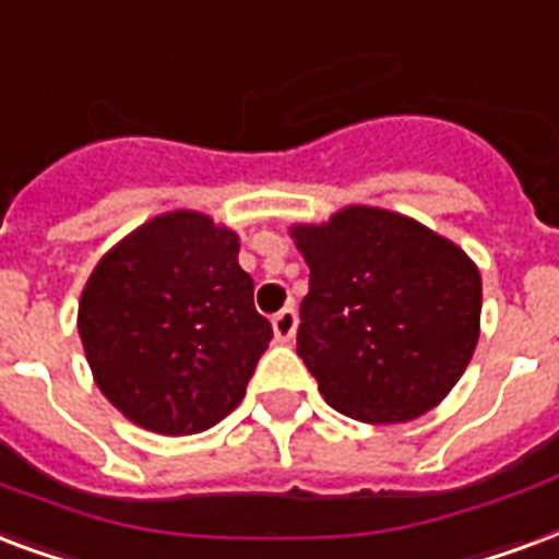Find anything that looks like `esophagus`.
I'll use <instances>...</instances> for the list:
<instances>
[{
    "label": "esophagus",
    "mask_w": 559,
    "mask_h": 559,
    "mask_svg": "<svg viewBox=\"0 0 559 559\" xmlns=\"http://www.w3.org/2000/svg\"><path fill=\"white\" fill-rule=\"evenodd\" d=\"M295 330H297V312L292 309V306L274 314L276 342H292V338H295Z\"/></svg>",
    "instance_id": "esophagus-1"
}]
</instances>
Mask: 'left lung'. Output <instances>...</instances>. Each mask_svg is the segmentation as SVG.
<instances>
[{"instance_id": "left-lung-1", "label": "left lung", "mask_w": 559, "mask_h": 559, "mask_svg": "<svg viewBox=\"0 0 559 559\" xmlns=\"http://www.w3.org/2000/svg\"><path fill=\"white\" fill-rule=\"evenodd\" d=\"M292 235L309 264L297 356L326 404L368 424L433 409L480 335L472 259L427 226L371 205Z\"/></svg>"}]
</instances>
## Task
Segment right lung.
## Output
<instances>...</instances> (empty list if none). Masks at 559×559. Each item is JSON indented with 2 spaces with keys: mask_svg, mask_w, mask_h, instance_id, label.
<instances>
[{
  "mask_svg": "<svg viewBox=\"0 0 559 559\" xmlns=\"http://www.w3.org/2000/svg\"><path fill=\"white\" fill-rule=\"evenodd\" d=\"M79 335L96 385L129 421L191 436L241 404L274 330L255 312L238 235L167 212L96 264Z\"/></svg>",
  "mask_w": 559,
  "mask_h": 559,
  "instance_id": "add662e5",
  "label": "right lung"
}]
</instances>
